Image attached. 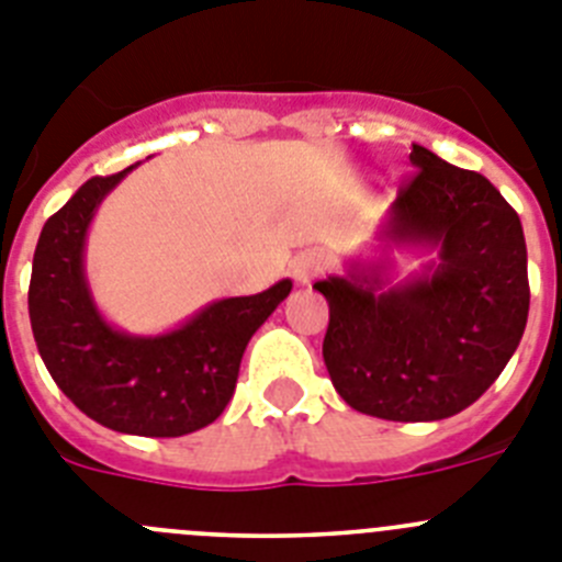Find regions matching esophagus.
Masks as SVG:
<instances>
[{
  "label": "esophagus",
  "instance_id": "esophagus-1",
  "mask_svg": "<svg viewBox=\"0 0 562 562\" xmlns=\"http://www.w3.org/2000/svg\"><path fill=\"white\" fill-rule=\"evenodd\" d=\"M325 269H327V260L322 251H302V255H296L291 260V274L300 285H311L316 277L325 274Z\"/></svg>",
  "mask_w": 562,
  "mask_h": 562
}]
</instances>
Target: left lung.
<instances>
[{"label":"left lung","mask_w":562,"mask_h":562,"mask_svg":"<svg viewBox=\"0 0 562 562\" xmlns=\"http://www.w3.org/2000/svg\"><path fill=\"white\" fill-rule=\"evenodd\" d=\"M414 179L386 210L372 257L318 280L322 356L356 412L434 423L476 403L518 350L529 316L518 212L482 173L412 145ZM434 254L396 282L393 251Z\"/></svg>","instance_id":"obj_1"}]
</instances>
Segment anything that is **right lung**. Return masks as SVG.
Listing matches in <instances>:
<instances>
[{"label":"right lung","mask_w":562,"mask_h":562,"mask_svg":"<svg viewBox=\"0 0 562 562\" xmlns=\"http://www.w3.org/2000/svg\"><path fill=\"white\" fill-rule=\"evenodd\" d=\"M136 165L89 179L44 224L30 277V325L44 367L86 417L120 434L184 437L221 417L246 344L293 282L215 300L156 336L111 325L86 277V237L98 206Z\"/></svg>","instance_id":"add662e5"}]
</instances>
